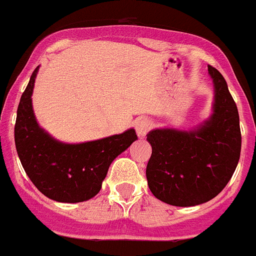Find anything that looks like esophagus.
Listing matches in <instances>:
<instances>
[{"label": "esophagus", "instance_id": "esophagus-1", "mask_svg": "<svg viewBox=\"0 0 256 256\" xmlns=\"http://www.w3.org/2000/svg\"><path fill=\"white\" fill-rule=\"evenodd\" d=\"M153 128V122L150 120L142 118L135 124V128H136V132L139 136H144V135Z\"/></svg>", "mask_w": 256, "mask_h": 256}]
</instances>
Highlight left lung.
<instances>
[{
    "mask_svg": "<svg viewBox=\"0 0 256 256\" xmlns=\"http://www.w3.org/2000/svg\"><path fill=\"white\" fill-rule=\"evenodd\" d=\"M214 82L212 114L190 131L156 128L146 135L152 156L146 180L156 198L172 206H196L218 196L234 172L241 153L237 106L226 80L208 66Z\"/></svg>",
    "mask_w": 256,
    "mask_h": 256,
    "instance_id": "obj_1",
    "label": "left lung"
}]
</instances>
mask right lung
<instances>
[{"mask_svg": "<svg viewBox=\"0 0 256 256\" xmlns=\"http://www.w3.org/2000/svg\"><path fill=\"white\" fill-rule=\"evenodd\" d=\"M38 66L20 98L15 146L24 171L41 193L58 202H84L99 193L113 160L138 139L134 128L99 140L62 143L40 128L32 106Z\"/></svg>", "mask_w": 256, "mask_h": 256, "instance_id": "right-lung-1", "label": "right lung"}]
</instances>
